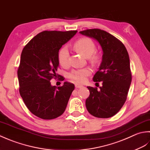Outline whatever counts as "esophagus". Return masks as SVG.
<instances>
[{
  "mask_svg": "<svg viewBox=\"0 0 150 150\" xmlns=\"http://www.w3.org/2000/svg\"><path fill=\"white\" fill-rule=\"evenodd\" d=\"M75 87L76 88H81V87H83V85H79V84H75Z\"/></svg>",
  "mask_w": 150,
  "mask_h": 150,
  "instance_id": "obj_1",
  "label": "esophagus"
}]
</instances>
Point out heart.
<instances>
[{
  "label": "heart",
  "mask_w": 150,
  "mask_h": 150,
  "mask_svg": "<svg viewBox=\"0 0 150 150\" xmlns=\"http://www.w3.org/2000/svg\"><path fill=\"white\" fill-rule=\"evenodd\" d=\"M74 48L78 52L81 54L86 57H89L93 62H96L98 59V56L94 54L96 50V46L94 42L88 38H81L74 43ZM69 51L66 46L63 47L58 53V60L62 66L66 67L69 65ZM91 71L88 68L74 69L69 74V77L72 80L78 83H83L87 77L89 76Z\"/></svg>",
  "instance_id": "b5f03b06"
}]
</instances>
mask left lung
Instances as JSON below:
<instances>
[{"mask_svg":"<svg viewBox=\"0 0 150 150\" xmlns=\"http://www.w3.org/2000/svg\"><path fill=\"white\" fill-rule=\"evenodd\" d=\"M99 42L103 51L102 62L93 77L97 87H87L90 95L85 105L91 115L107 118L116 115L124 105L131 82L129 57L126 47L115 36L100 29H88L79 32Z\"/></svg>","mask_w":150,"mask_h":150,"instance_id":"left-lung-1","label":"left lung"}]
</instances>
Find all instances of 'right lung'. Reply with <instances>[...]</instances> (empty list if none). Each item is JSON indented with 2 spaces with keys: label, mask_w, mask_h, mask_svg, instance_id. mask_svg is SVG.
<instances>
[{
  "label": "right lung",
  "mask_w": 150,
  "mask_h": 150,
  "mask_svg": "<svg viewBox=\"0 0 150 150\" xmlns=\"http://www.w3.org/2000/svg\"><path fill=\"white\" fill-rule=\"evenodd\" d=\"M76 33V30L43 31L23 48L17 71L19 93L27 108L36 117L51 120L65 111L74 85L65 81L57 87L50 81L57 77L59 49ZM61 78L64 79L63 76Z\"/></svg>",
  "instance_id": "right-lung-1"
}]
</instances>
